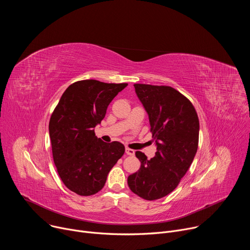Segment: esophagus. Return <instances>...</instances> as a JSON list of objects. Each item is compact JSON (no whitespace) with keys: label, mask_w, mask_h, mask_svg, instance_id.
<instances>
[{"label":"esophagus","mask_w":250,"mask_h":250,"mask_svg":"<svg viewBox=\"0 0 250 250\" xmlns=\"http://www.w3.org/2000/svg\"><path fill=\"white\" fill-rule=\"evenodd\" d=\"M125 153L127 155H134V150L133 149H130L128 147H125Z\"/></svg>","instance_id":"34e87169"}]
</instances>
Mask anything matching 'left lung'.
I'll use <instances>...</instances> for the list:
<instances>
[{"label":"left lung","mask_w":250,"mask_h":250,"mask_svg":"<svg viewBox=\"0 0 250 250\" xmlns=\"http://www.w3.org/2000/svg\"><path fill=\"white\" fill-rule=\"evenodd\" d=\"M135 93L149 118L155 156L135 152L141 165L127 178L129 189L153 201L170 194L191 166L198 149L200 124L192 103L169 86L134 84Z\"/></svg>","instance_id":"8db88e82"}]
</instances>
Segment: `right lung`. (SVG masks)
Returning a JSON list of instances; mask_svg holds the SVG:
<instances>
[{"label":"right lung","instance_id":"right-lung-1","mask_svg":"<svg viewBox=\"0 0 250 250\" xmlns=\"http://www.w3.org/2000/svg\"><path fill=\"white\" fill-rule=\"evenodd\" d=\"M126 83L82 80L63 93L49 121L53 161L64 185L80 196L103 189L109 172L125 153L119 141L104 142L94 127Z\"/></svg>","mask_w":250,"mask_h":250}]
</instances>
